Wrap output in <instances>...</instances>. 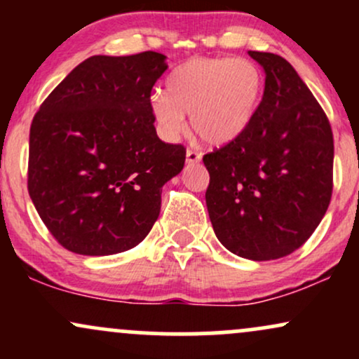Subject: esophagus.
I'll use <instances>...</instances> for the list:
<instances>
[{
  "label": "esophagus",
  "instance_id": "obj_1",
  "mask_svg": "<svg viewBox=\"0 0 359 359\" xmlns=\"http://www.w3.org/2000/svg\"><path fill=\"white\" fill-rule=\"evenodd\" d=\"M185 158H187V163H199L201 158H203V155H201L197 150H194V148H187V151H185Z\"/></svg>",
  "mask_w": 359,
  "mask_h": 359
}]
</instances>
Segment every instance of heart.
I'll use <instances>...</instances> for the list:
<instances>
[{"instance_id":"1","label":"heart","mask_w":359,"mask_h":359,"mask_svg":"<svg viewBox=\"0 0 359 359\" xmlns=\"http://www.w3.org/2000/svg\"><path fill=\"white\" fill-rule=\"evenodd\" d=\"M167 90L151 96V113L165 137L184 133L191 114L196 133L221 147L250 126L262 100L263 74L248 59L194 57L174 69Z\"/></svg>"}]
</instances>
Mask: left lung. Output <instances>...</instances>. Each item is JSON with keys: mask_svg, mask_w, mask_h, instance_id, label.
<instances>
[{"mask_svg": "<svg viewBox=\"0 0 359 359\" xmlns=\"http://www.w3.org/2000/svg\"><path fill=\"white\" fill-rule=\"evenodd\" d=\"M265 90L245 133L203 156L209 219L224 248L266 262L316 231L332 196L334 140L324 109L283 57L248 52Z\"/></svg>", "mask_w": 359, "mask_h": 359, "instance_id": "left-lung-1", "label": "left lung"}]
</instances>
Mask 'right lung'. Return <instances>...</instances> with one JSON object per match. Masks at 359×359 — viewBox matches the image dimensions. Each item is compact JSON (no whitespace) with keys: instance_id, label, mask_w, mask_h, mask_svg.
Masks as SVG:
<instances>
[{"instance_id":"add662e5","label":"right lung","mask_w":359,"mask_h":359,"mask_svg":"<svg viewBox=\"0 0 359 359\" xmlns=\"http://www.w3.org/2000/svg\"><path fill=\"white\" fill-rule=\"evenodd\" d=\"M165 55H93L48 94L30 126L28 194L65 250L106 257L135 248L160 214L185 147L156 137L151 89Z\"/></svg>"}]
</instances>
